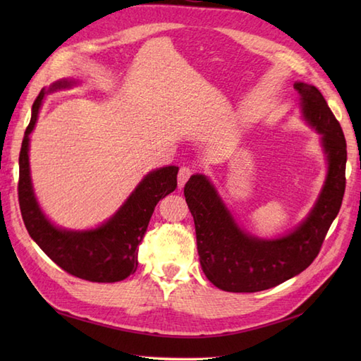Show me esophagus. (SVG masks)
<instances>
[{"label": "esophagus", "instance_id": "34e87169", "mask_svg": "<svg viewBox=\"0 0 361 361\" xmlns=\"http://www.w3.org/2000/svg\"><path fill=\"white\" fill-rule=\"evenodd\" d=\"M194 173V169L189 166H183L178 172V188H183L186 185V181L190 178V175Z\"/></svg>", "mask_w": 361, "mask_h": 361}]
</instances>
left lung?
<instances>
[{
  "label": "left lung",
  "instance_id": "obj_1",
  "mask_svg": "<svg viewBox=\"0 0 361 361\" xmlns=\"http://www.w3.org/2000/svg\"><path fill=\"white\" fill-rule=\"evenodd\" d=\"M302 114L318 130L327 157V176L318 202L301 225L279 239L245 233L204 175L190 176L185 197L194 217L203 273L214 286L234 293L271 288L307 268L321 250L341 208L346 188V140L319 90L296 82Z\"/></svg>",
  "mask_w": 361,
  "mask_h": 361
}]
</instances>
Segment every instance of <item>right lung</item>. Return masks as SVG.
<instances>
[{
	"label": "right lung",
	"instance_id": "right-lung-1",
	"mask_svg": "<svg viewBox=\"0 0 361 361\" xmlns=\"http://www.w3.org/2000/svg\"><path fill=\"white\" fill-rule=\"evenodd\" d=\"M73 83L60 80L52 83L49 90L43 88L32 105V116L23 137L18 159L21 217L29 235L62 270L91 282H118L136 271L137 247L147 231L157 203L175 190L178 167H161L145 175L119 211L96 229L66 231L54 226L38 206L30 183L29 135L34 130L44 94L70 88Z\"/></svg>",
	"mask_w": 361,
	"mask_h": 361
}]
</instances>
